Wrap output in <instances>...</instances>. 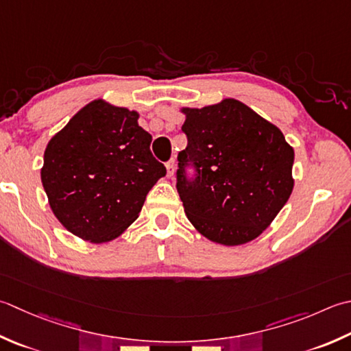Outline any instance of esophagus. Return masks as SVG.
Instances as JSON below:
<instances>
[{"instance_id":"34e87169","label":"esophagus","mask_w":351,"mask_h":351,"mask_svg":"<svg viewBox=\"0 0 351 351\" xmlns=\"http://www.w3.org/2000/svg\"><path fill=\"white\" fill-rule=\"evenodd\" d=\"M166 169H167V176L169 178H173L175 175V160H170L167 164H166Z\"/></svg>"}]
</instances>
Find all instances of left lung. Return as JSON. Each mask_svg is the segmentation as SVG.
Masks as SVG:
<instances>
[{
  "mask_svg": "<svg viewBox=\"0 0 351 351\" xmlns=\"http://www.w3.org/2000/svg\"><path fill=\"white\" fill-rule=\"evenodd\" d=\"M187 147L176 189L191 225L211 242L248 243L276 219L293 189V149L281 130L236 99L182 108ZM195 167L193 180L184 169Z\"/></svg>",
  "mask_w": 351,
  "mask_h": 351,
  "instance_id": "1",
  "label": "left lung"
}]
</instances>
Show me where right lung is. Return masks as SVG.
Segmentation results:
<instances>
[{"instance_id":"add662e5","label":"right lung","mask_w":351,"mask_h":351,"mask_svg":"<svg viewBox=\"0 0 351 351\" xmlns=\"http://www.w3.org/2000/svg\"><path fill=\"white\" fill-rule=\"evenodd\" d=\"M138 117L99 99L48 141L40 181L54 216L74 236L91 243L119 237L166 175Z\"/></svg>"}]
</instances>
